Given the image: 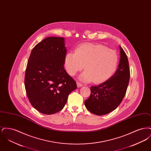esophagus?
Returning <instances> with one entry per match:
<instances>
[{
  "mask_svg": "<svg viewBox=\"0 0 151 151\" xmlns=\"http://www.w3.org/2000/svg\"><path fill=\"white\" fill-rule=\"evenodd\" d=\"M83 86L81 83H80V82H77V86H78V87H81V86Z\"/></svg>",
  "mask_w": 151,
  "mask_h": 151,
  "instance_id": "34e87169",
  "label": "esophagus"
}]
</instances>
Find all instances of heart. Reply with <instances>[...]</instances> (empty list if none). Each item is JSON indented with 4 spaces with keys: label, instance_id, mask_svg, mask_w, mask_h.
Returning a JSON list of instances; mask_svg holds the SVG:
<instances>
[{
    "label": "heart",
    "instance_id": "1",
    "mask_svg": "<svg viewBox=\"0 0 151 151\" xmlns=\"http://www.w3.org/2000/svg\"><path fill=\"white\" fill-rule=\"evenodd\" d=\"M119 63V57L115 51L109 49L101 44H81L75 52H68L65 57V67L71 75L83 70L81 75L86 82L93 81L95 84L106 81L115 73Z\"/></svg>",
    "mask_w": 151,
    "mask_h": 151
}]
</instances>
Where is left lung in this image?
I'll use <instances>...</instances> for the list:
<instances>
[{
    "label": "left lung",
    "instance_id": "left-lung-1",
    "mask_svg": "<svg viewBox=\"0 0 151 151\" xmlns=\"http://www.w3.org/2000/svg\"><path fill=\"white\" fill-rule=\"evenodd\" d=\"M121 58L115 74L106 81L91 87V95L85 101L88 110L96 115H105L115 110L121 103L130 77L127 57L120 46Z\"/></svg>",
    "mask_w": 151,
    "mask_h": 151
}]
</instances>
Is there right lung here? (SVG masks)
<instances>
[{"mask_svg":"<svg viewBox=\"0 0 151 151\" xmlns=\"http://www.w3.org/2000/svg\"><path fill=\"white\" fill-rule=\"evenodd\" d=\"M67 50L63 37L46 38L31 51L25 76V88L31 105L44 114L64 108L76 88L64 68Z\"/></svg>","mask_w":151,"mask_h":151,"instance_id":"add662e5","label":"right lung"}]
</instances>
